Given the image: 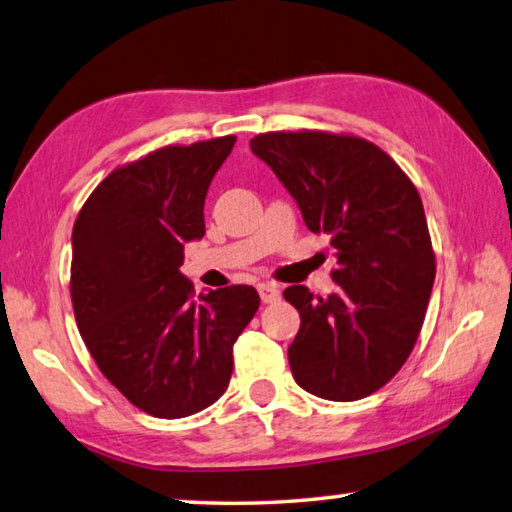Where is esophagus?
<instances>
[{
  "instance_id": "1",
  "label": "esophagus",
  "mask_w": 512,
  "mask_h": 512,
  "mask_svg": "<svg viewBox=\"0 0 512 512\" xmlns=\"http://www.w3.org/2000/svg\"><path fill=\"white\" fill-rule=\"evenodd\" d=\"M258 294H260V301L263 303H274L281 298V287L276 283H258Z\"/></svg>"
}]
</instances>
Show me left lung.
Listing matches in <instances>:
<instances>
[{"mask_svg":"<svg viewBox=\"0 0 512 512\" xmlns=\"http://www.w3.org/2000/svg\"><path fill=\"white\" fill-rule=\"evenodd\" d=\"M249 147L296 200L307 229L336 249L330 296L305 285L283 292L301 314L287 350L294 379L327 401L368 397L406 363L435 283L419 191L388 153L356 136L274 131Z\"/></svg>","mask_w":512,"mask_h":512,"instance_id":"8db88e82","label":"left lung"}]
</instances>
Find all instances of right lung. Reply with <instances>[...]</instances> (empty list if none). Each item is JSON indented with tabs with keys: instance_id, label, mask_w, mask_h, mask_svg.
<instances>
[{
	"instance_id": "obj_1",
	"label": "right lung",
	"mask_w": 512,
	"mask_h": 512,
	"mask_svg": "<svg viewBox=\"0 0 512 512\" xmlns=\"http://www.w3.org/2000/svg\"><path fill=\"white\" fill-rule=\"evenodd\" d=\"M234 136L162 147L111 171L73 227L71 301L100 372L133 406L182 419L223 397L254 287L194 296L185 243L205 236V198Z\"/></svg>"
}]
</instances>
